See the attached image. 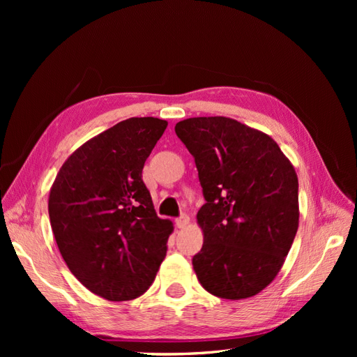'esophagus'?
Here are the masks:
<instances>
[{
	"mask_svg": "<svg viewBox=\"0 0 357 357\" xmlns=\"http://www.w3.org/2000/svg\"><path fill=\"white\" fill-rule=\"evenodd\" d=\"M176 225H177V228H180V229L186 228V226L189 225V215H186V214L180 215V218L176 220Z\"/></svg>",
	"mask_w": 357,
	"mask_h": 357,
	"instance_id": "34e87169",
	"label": "esophagus"
}]
</instances>
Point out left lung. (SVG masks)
Returning <instances> with one entry per match:
<instances>
[{
	"mask_svg": "<svg viewBox=\"0 0 357 357\" xmlns=\"http://www.w3.org/2000/svg\"><path fill=\"white\" fill-rule=\"evenodd\" d=\"M195 164L205 202L192 265L208 294L238 301L262 291L282 269L299 225L298 176L268 134L225 116L176 125Z\"/></svg>",
	"mask_w": 357,
	"mask_h": 357,
	"instance_id": "1",
	"label": "left lung"
}]
</instances>
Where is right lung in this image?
Segmentation results:
<instances>
[{
    "label": "right lung",
    "instance_id": "add662e5",
    "mask_svg": "<svg viewBox=\"0 0 357 357\" xmlns=\"http://www.w3.org/2000/svg\"><path fill=\"white\" fill-rule=\"evenodd\" d=\"M168 122L131 117L67 158L49 195V218L73 275L107 301H131L153 283L167 255L169 219L156 215L142 178Z\"/></svg>",
    "mask_w": 357,
    "mask_h": 357
}]
</instances>
